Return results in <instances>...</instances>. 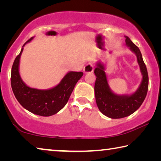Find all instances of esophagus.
<instances>
[{
	"instance_id": "34e87169",
	"label": "esophagus",
	"mask_w": 161,
	"mask_h": 161,
	"mask_svg": "<svg viewBox=\"0 0 161 161\" xmlns=\"http://www.w3.org/2000/svg\"><path fill=\"white\" fill-rule=\"evenodd\" d=\"M83 71H84V72H85V73L93 72V71H94L93 64H92V63L86 64L85 66H84V69H83Z\"/></svg>"
}]
</instances>
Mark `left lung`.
I'll use <instances>...</instances> for the list:
<instances>
[{
    "mask_svg": "<svg viewBox=\"0 0 161 161\" xmlns=\"http://www.w3.org/2000/svg\"><path fill=\"white\" fill-rule=\"evenodd\" d=\"M126 45L134 53L142 75L139 86L129 94H117L111 90L108 85L106 65L102 61L96 63L94 74L97 79L94 85L95 99L97 107L103 115L111 119H121L134 113L142 104L146 97L148 88V75L141 51L133 44L130 38L125 36Z\"/></svg>",
    "mask_w": 161,
    "mask_h": 161,
    "instance_id": "8db88e82",
    "label": "left lung"
}]
</instances>
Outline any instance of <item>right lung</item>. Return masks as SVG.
<instances>
[{"mask_svg": "<svg viewBox=\"0 0 161 161\" xmlns=\"http://www.w3.org/2000/svg\"><path fill=\"white\" fill-rule=\"evenodd\" d=\"M33 38L31 37L23 45L20 54L15 59L11 69V86L16 99L26 110L36 115L50 116L59 112L66 105L83 72L69 71L58 84L50 89H39L27 85L20 75V59L24 46Z\"/></svg>", "mask_w": 161, "mask_h": 161, "instance_id": "1", "label": "right lung"}]
</instances>
